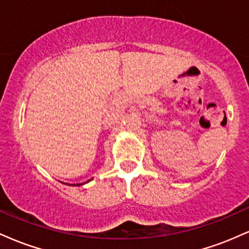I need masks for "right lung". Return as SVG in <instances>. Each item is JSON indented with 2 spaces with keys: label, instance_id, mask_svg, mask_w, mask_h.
<instances>
[{
  "label": "right lung",
  "instance_id": "1",
  "mask_svg": "<svg viewBox=\"0 0 249 249\" xmlns=\"http://www.w3.org/2000/svg\"><path fill=\"white\" fill-rule=\"evenodd\" d=\"M77 185H79V184H77Z\"/></svg>",
  "mask_w": 249,
  "mask_h": 249
}]
</instances>
